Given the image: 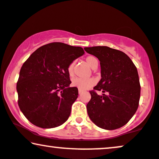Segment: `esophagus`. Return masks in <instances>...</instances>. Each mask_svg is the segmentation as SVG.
I'll use <instances>...</instances> for the list:
<instances>
[{"label": "esophagus", "instance_id": "34e87169", "mask_svg": "<svg viewBox=\"0 0 159 159\" xmlns=\"http://www.w3.org/2000/svg\"><path fill=\"white\" fill-rule=\"evenodd\" d=\"M82 92H83V91H82L81 89H78V93H79V94H81Z\"/></svg>", "mask_w": 159, "mask_h": 159}]
</instances>
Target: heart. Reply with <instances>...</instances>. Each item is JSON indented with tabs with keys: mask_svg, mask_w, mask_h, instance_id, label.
Instances as JSON below:
<instances>
[{
	"mask_svg": "<svg viewBox=\"0 0 159 159\" xmlns=\"http://www.w3.org/2000/svg\"><path fill=\"white\" fill-rule=\"evenodd\" d=\"M86 62L87 65L92 69H96L98 65V59L95 56H89L86 58ZM75 61H73L70 62L68 65L67 71L70 76L73 77L75 74ZM96 83V81L94 78H88V79H84L81 78H75L72 81V85L73 86H76L79 89L85 90L89 89V88L93 86Z\"/></svg>",
	"mask_w": 159,
	"mask_h": 159,
	"instance_id": "b5f03b06",
	"label": "heart"
}]
</instances>
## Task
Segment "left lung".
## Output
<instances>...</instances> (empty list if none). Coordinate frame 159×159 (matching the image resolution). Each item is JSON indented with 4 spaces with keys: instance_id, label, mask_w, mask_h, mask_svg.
<instances>
[{
    "instance_id": "1",
    "label": "left lung",
    "mask_w": 159,
    "mask_h": 159,
    "mask_svg": "<svg viewBox=\"0 0 159 159\" xmlns=\"http://www.w3.org/2000/svg\"><path fill=\"white\" fill-rule=\"evenodd\" d=\"M84 50L99 59L102 78L89 91L88 115L96 125L103 129L121 128L131 119L139 106L141 86L137 69L122 51L106 46ZM98 91L104 94L98 96Z\"/></svg>"
}]
</instances>
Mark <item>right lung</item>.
I'll return each instance as SVG.
<instances>
[{"label": "right lung", "instance_id": "add662e5", "mask_svg": "<svg viewBox=\"0 0 159 159\" xmlns=\"http://www.w3.org/2000/svg\"><path fill=\"white\" fill-rule=\"evenodd\" d=\"M84 53L81 47L51 43L38 48L22 66L17 83L18 106L39 128H52L67 121L78 95L67 67Z\"/></svg>", "mask_w": 159, "mask_h": 159}]
</instances>
